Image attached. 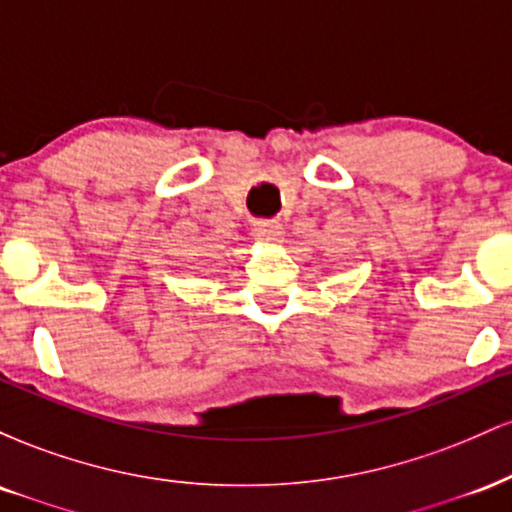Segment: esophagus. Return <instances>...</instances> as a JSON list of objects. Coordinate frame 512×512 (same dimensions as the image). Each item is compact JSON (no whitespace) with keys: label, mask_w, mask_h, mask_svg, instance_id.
<instances>
[{"label":"esophagus","mask_w":512,"mask_h":512,"mask_svg":"<svg viewBox=\"0 0 512 512\" xmlns=\"http://www.w3.org/2000/svg\"><path fill=\"white\" fill-rule=\"evenodd\" d=\"M252 236L262 240V243H276L284 236V231H281V223L276 221H257L255 228H252Z\"/></svg>","instance_id":"obj_1"}]
</instances>
